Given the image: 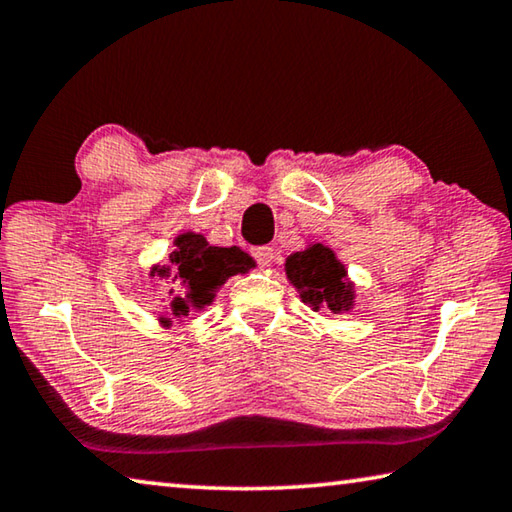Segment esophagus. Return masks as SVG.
I'll list each match as a JSON object with an SVG mask.
<instances>
[{"label":"esophagus","instance_id":"obj_1","mask_svg":"<svg viewBox=\"0 0 512 512\" xmlns=\"http://www.w3.org/2000/svg\"><path fill=\"white\" fill-rule=\"evenodd\" d=\"M253 257L257 259L259 266H271L275 253L271 246H257V248H253Z\"/></svg>","mask_w":512,"mask_h":512}]
</instances>
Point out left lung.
<instances>
[{
    "mask_svg": "<svg viewBox=\"0 0 512 512\" xmlns=\"http://www.w3.org/2000/svg\"><path fill=\"white\" fill-rule=\"evenodd\" d=\"M284 271L293 287L300 291L302 302H307L314 311L327 307L334 314H341L352 309L354 289L348 271L327 246L314 244L289 255Z\"/></svg>",
    "mask_w": 512,
    "mask_h": 512,
    "instance_id": "obj_1",
    "label": "left lung"
}]
</instances>
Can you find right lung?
Listing matches in <instances>:
<instances>
[{"label":"right lung","instance_id":"obj_1","mask_svg":"<svg viewBox=\"0 0 512 512\" xmlns=\"http://www.w3.org/2000/svg\"><path fill=\"white\" fill-rule=\"evenodd\" d=\"M176 250L169 255L171 266H155L151 273L169 277L171 316H189V309H203L214 300L216 289L230 275L246 273L253 268V257L244 250L210 246L203 235L183 232L173 241ZM160 323L169 325L171 318H160Z\"/></svg>","mask_w":512,"mask_h":512}]
</instances>
